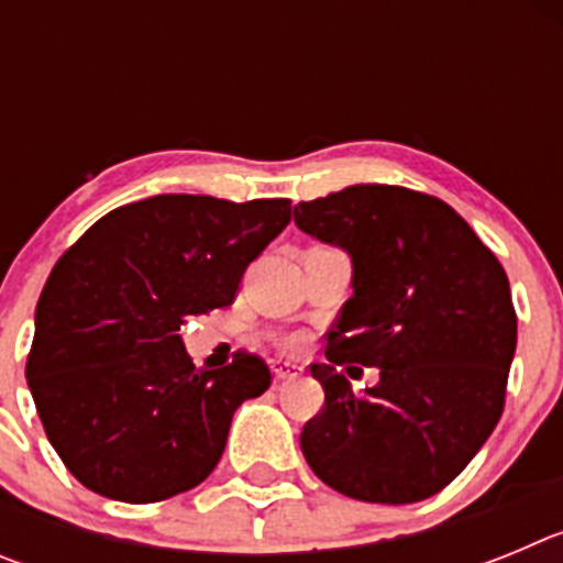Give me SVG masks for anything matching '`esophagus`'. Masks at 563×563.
Instances as JSON below:
<instances>
[{
	"label": "esophagus",
	"instance_id": "34e87169",
	"mask_svg": "<svg viewBox=\"0 0 563 563\" xmlns=\"http://www.w3.org/2000/svg\"><path fill=\"white\" fill-rule=\"evenodd\" d=\"M301 372H305V369H301L298 363H290V361L273 363V377H276V380H292V377H298Z\"/></svg>",
	"mask_w": 563,
	"mask_h": 563
}]
</instances>
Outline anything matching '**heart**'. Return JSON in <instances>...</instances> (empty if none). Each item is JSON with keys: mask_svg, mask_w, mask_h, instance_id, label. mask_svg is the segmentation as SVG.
Returning <instances> with one entry per match:
<instances>
[{"mask_svg": "<svg viewBox=\"0 0 563 563\" xmlns=\"http://www.w3.org/2000/svg\"><path fill=\"white\" fill-rule=\"evenodd\" d=\"M292 343H296V341H292Z\"/></svg>", "mask_w": 563, "mask_h": 563, "instance_id": "heart-1", "label": "heart"}]
</instances>
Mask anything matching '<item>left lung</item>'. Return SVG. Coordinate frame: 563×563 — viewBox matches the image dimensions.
Masks as SVG:
<instances>
[{
	"mask_svg": "<svg viewBox=\"0 0 563 563\" xmlns=\"http://www.w3.org/2000/svg\"><path fill=\"white\" fill-rule=\"evenodd\" d=\"M307 236L352 262V298L312 363L324 409L301 431L312 474L338 494L411 505L440 494L505 406L516 312L499 258L451 206L400 186H350L298 202ZM377 365L363 396L338 365Z\"/></svg>",
	"mask_w": 563,
	"mask_h": 563,
	"instance_id": "1",
	"label": "left lung"
}]
</instances>
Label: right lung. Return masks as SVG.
<instances>
[{
    "mask_svg": "<svg viewBox=\"0 0 563 563\" xmlns=\"http://www.w3.org/2000/svg\"><path fill=\"white\" fill-rule=\"evenodd\" d=\"M290 222V200L157 194L114 208L56 262L36 305L30 395L69 474L148 505L200 485L233 411L271 386L258 357L197 369L188 316L228 307Z\"/></svg>",
    "mask_w": 563,
    "mask_h": 563,
    "instance_id": "add662e5",
    "label": "right lung"
}]
</instances>
